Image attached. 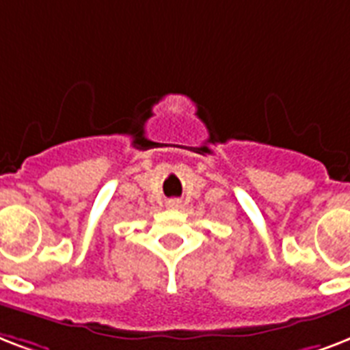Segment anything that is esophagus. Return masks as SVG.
I'll list each match as a JSON object with an SVG mask.
<instances>
[{
  "instance_id": "34e87169",
  "label": "esophagus",
  "mask_w": 350,
  "mask_h": 350,
  "mask_svg": "<svg viewBox=\"0 0 350 350\" xmlns=\"http://www.w3.org/2000/svg\"><path fill=\"white\" fill-rule=\"evenodd\" d=\"M166 206H167V208H178V206H180V202H178L177 199H170L166 202Z\"/></svg>"
}]
</instances>
